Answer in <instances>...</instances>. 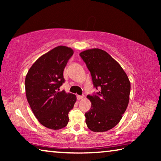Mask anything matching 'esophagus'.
<instances>
[{
    "instance_id": "obj_1",
    "label": "esophagus",
    "mask_w": 161,
    "mask_h": 161,
    "mask_svg": "<svg viewBox=\"0 0 161 161\" xmlns=\"http://www.w3.org/2000/svg\"><path fill=\"white\" fill-rule=\"evenodd\" d=\"M83 97H84V96H83V95H78V96H77V98H78V100H82Z\"/></svg>"
}]
</instances>
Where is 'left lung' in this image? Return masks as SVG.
Returning a JSON list of instances; mask_svg holds the SVG:
<instances>
[{"mask_svg": "<svg viewBox=\"0 0 161 161\" xmlns=\"http://www.w3.org/2000/svg\"><path fill=\"white\" fill-rule=\"evenodd\" d=\"M80 56L90 71L94 86L100 89L87 95L92 108L85 114L86 123L92 131H108L119 122L126 111L130 83L119 64L105 50L89 49Z\"/></svg>", "mask_w": 161, "mask_h": 161, "instance_id": "obj_1", "label": "left lung"}]
</instances>
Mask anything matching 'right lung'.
<instances>
[{"label": "right lung", "instance_id": "1", "mask_svg": "<svg viewBox=\"0 0 161 161\" xmlns=\"http://www.w3.org/2000/svg\"><path fill=\"white\" fill-rule=\"evenodd\" d=\"M73 50L58 46L35 61L25 77L26 97L40 124L52 130L66 127L68 114L73 108L76 96L58 92L64 83V69Z\"/></svg>", "mask_w": 161, "mask_h": 161}]
</instances>
